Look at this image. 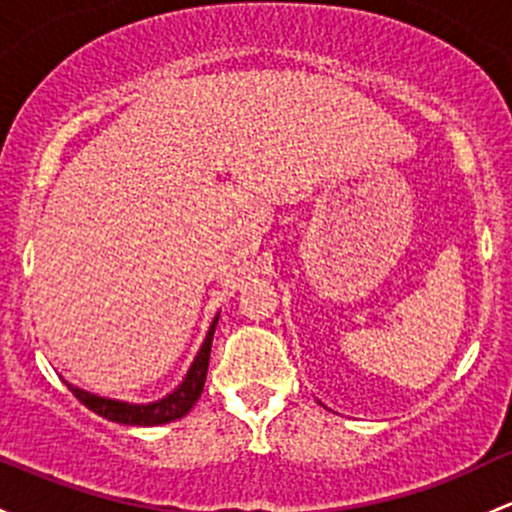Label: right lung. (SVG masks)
Instances as JSON below:
<instances>
[{
    "label": "right lung",
    "mask_w": 512,
    "mask_h": 512,
    "mask_svg": "<svg viewBox=\"0 0 512 512\" xmlns=\"http://www.w3.org/2000/svg\"><path fill=\"white\" fill-rule=\"evenodd\" d=\"M215 324H218V316H215L211 328H208L206 341H203L201 351H198L196 358H193L184 383L176 387L171 395L161 397L157 402H149V405H129V402L98 397L93 395V392H85L80 390V387H73L71 383H66L68 390H71L73 395L88 407V410H93L95 414H100V417L110 419V422H117V424H129V427H157V424L181 419L184 414H188V410H191L193 405H196L198 397H201L203 392V385H206Z\"/></svg>",
    "instance_id": "1"
}]
</instances>
